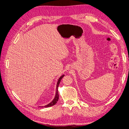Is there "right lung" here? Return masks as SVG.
Masks as SVG:
<instances>
[{"label": "right lung", "mask_w": 129, "mask_h": 129, "mask_svg": "<svg viewBox=\"0 0 129 129\" xmlns=\"http://www.w3.org/2000/svg\"><path fill=\"white\" fill-rule=\"evenodd\" d=\"M64 75H63L62 76H61L60 78L59 79H58V81H57V85H56V94H55V98L54 99V100L52 101L51 102H50L49 104H47V105H45V106L44 107H46V108H47V107H52L53 106V105H55L57 102V101L58 100V85H59L60 84V81L61 80V79H62V77H63Z\"/></svg>", "instance_id": "1"}]
</instances>
